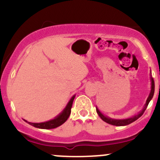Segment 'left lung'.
<instances>
[{
	"mask_svg": "<svg viewBox=\"0 0 160 160\" xmlns=\"http://www.w3.org/2000/svg\"><path fill=\"white\" fill-rule=\"evenodd\" d=\"M151 74H152V72H150V81H151V90H150V93L149 94V97H148L147 100H146V104H144L142 109V110L140 111L138 114H135V115H134V116H132V117H131V118H128L114 119V118H111L108 117V116L104 115V114H103V113L98 108V107H96L97 113H98V115L101 117V118L102 119L104 122H107V123L110 124V125H115V126H125V125H129V124L132 123V122H134L135 121H136L138 118H139L142 115L143 113L145 112V111H146L148 104H149L150 101H151L153 95H154L155 84H154V80H153V78L152 77Z\"/></svg>",
	"mask_w": 160,
	"mask_h": 160,
	"instance_id": "8db88e82",
	"label": "left lung"
}]
</instances>
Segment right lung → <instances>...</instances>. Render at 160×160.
I'll return each instance as SVG.
<instances>
[{
  "label": "right lung",
  "mask_w": 160,
  "mask_h": 160,
  "mask_svg": "<svg viewBox=\"0 0 160 160\" xmlns=\"http://www.w3.org/2000/svg\"><path fill=\"white\" fill-rule=\"evenodd\" d=\"M74 98H75V95L72 97L70 98V100L69 101V102L67 103V104L66 105L65 108L62 111V112L59 113L56 117H55L53 119L47 121V122H40V123H32V122H29L28 121L25 120V122H27L29 125H32L35 128H41V129H52V128H56L57 127L60 126L61 125L64 123L68 119L69 116H70L71 113V108H72V101H73Z\"/></svg>",
  "instance_id": "right-lung-1"
}]
</instances>
